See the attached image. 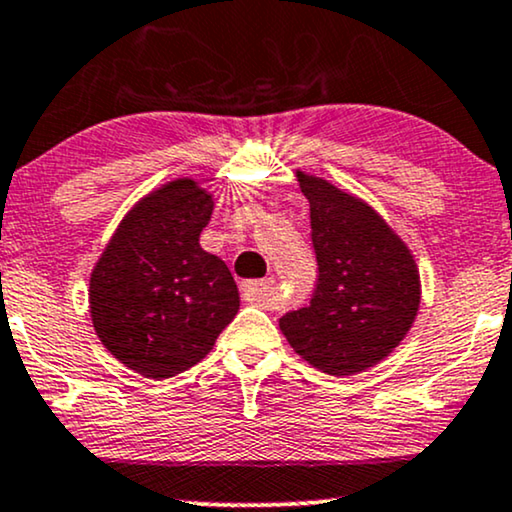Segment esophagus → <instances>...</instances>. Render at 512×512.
<instances>
[{"label": "esophagus", "mask_w": 512, "mask_h": 512, "mask_svg": "<svg viewBox=\"0 0 512 512\" xmlns=\"http://www.w3.org/2000/svg\"><path fill=\"white\" fill-rule=\"evenodd\" d=\"M272 291H274V281L269 279H262V281H245L243 286H240V293H243V298L248 300L252 305H269V300H272Z\"/></svg>", "instance_id": "34e87169"}]
</instances>
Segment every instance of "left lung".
<instances>
[{"label": "left lung", "mask_w": 512, "mask_h": 512, "mask_svg": "<svg viewBox=\"0 0 512 512\" xmlns=\"http://www.w3.org/2000/svg\"><path fill=\"white\" fill-rule=\"evenodd\" d=\"M310 202L319 279L310 305L279 319L307 365L348 377L400 346L422 300L420 269L405 240L372 205L326 178L295 171Z\"/></svg>", "instance_id": "1"}]
</instances>
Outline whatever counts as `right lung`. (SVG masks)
Segmentation results:
<instances>
[{"label": "right lung", "mask_w": 512, "mask_h": 512, "mask_svg": "<svg viewBox=\"0 0 512 512\" xmlns=\"http://www.w3.org/2000/svg\"><path fill=\"white\" fill-rule=\"evenodd\" d=\"M212 209L195 178H174L128 209L92 267L95 334L147 379L197 365L240 307L229 267L200 245Z\"/></svg>", "instance_id": "add662e5"}]
</instances>
